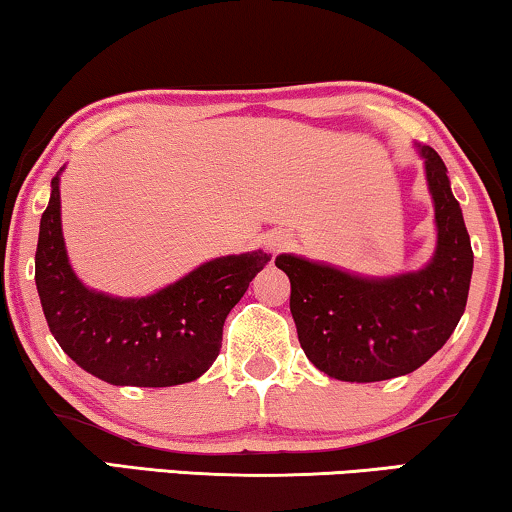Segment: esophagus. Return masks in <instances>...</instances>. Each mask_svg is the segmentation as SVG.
<instances>
[{"label": "esophagus", "mask_w": 512, "mask_h": 512, "mask_svg": "<svg viewBox=\"0 0 512 512\" xmlns=\"http://www.w3.org/2000/svg\"><path fill=\"white\" fill-rule=\"evenodd\" d=\"M265 244H268V249L272 251V254H280V251H284L291 244V235H287V232H282V230H275V232H270Z\"/></svg>", "instance_id": "obj_1"}]
</instances>
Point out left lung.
<instances>
[{
	"label": "left lung",
	"mask_w": 512,
	"mask_h": 512,
	"mask_svg": "<svg viewBox=\"0 0 512 512\" xmlns=\"http://www.w3.org/2000/svg\"><path fill=\"white\" fill-rule=\"evenodd\" d=\"M426 167L437 242L421 270L367 277L338 265L280 254L291 282L289 308L305 357L338 381L374 383L426 364L466 310L473 249L447 167L430 145L414 143Z\"/></svg>",
	"instance_id": "1"
}]
</instances>
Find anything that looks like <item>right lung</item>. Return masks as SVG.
Segmentation results:
<instances>
[{"label": "right lung", "mask_w": 512, "mask_h": 512, "mask_svg": "<svg viewBox=\"0 0 512 512\" xmlns=\"http://www.w3.org/2000/svg\"><path fill=\"white\" fill-rule=\"evenodd\" d=\"M63 169L51 181L35 254L37 294L53 338L72 362L112 386L167 388L195 381L214 364L225 317L270 256L258 249L211 258L138 298L89 289L72 270L63 240Z\"/></svg>", "instance_id": "add662e5"}]
</instances>
